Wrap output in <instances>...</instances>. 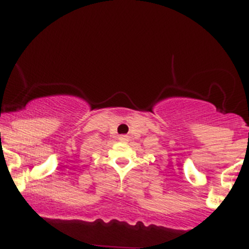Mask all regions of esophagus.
Listing matches in <instances>:
<instances>
[{"label": "esophagus", "instance_id": "34e87169", "mask_svg": "<svg viewBox=\"0 0 249 249\" xmlns=\"http://www.w3.org/2000/svg\"><path fill=\"white\" fill-rule=\"evenodd\" d=\"M119 141H122V142H127V141H128L127 136H122V137H119Z\"/></svg>", "mask_w": 249, "mask_h": 249}]
</instances>
